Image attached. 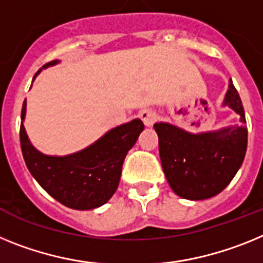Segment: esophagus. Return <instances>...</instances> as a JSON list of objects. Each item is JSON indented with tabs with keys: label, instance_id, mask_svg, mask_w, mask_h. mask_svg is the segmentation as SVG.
I'll use <instances>...</instances> for the list:
<instances>
[{
	"label": "esophagus",
	"instance_id": "34e87169",
	"mask_svg": "<svg viewBox=\"0 0 263 263\" xmlns=\"http://www.w3.org/2000/svg\"><path fill=\"white\" fill-rule=\"evenodd\" d=\"M140 118L144 122L145 125H152L155 123V120L157 119V115L155 112V109L144 108L140 111Z\"/></svg>",
	"mask_w": 263,
	"mask_h": 263
}]
</instances>
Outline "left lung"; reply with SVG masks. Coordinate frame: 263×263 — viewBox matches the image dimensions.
I'll list each match as a JSON object with an SVG mask.
<instances>
[{"label":"left lung","mask_w":263,"mask_h":263,"mask_svg":"<svg viewBox=\"0 0 263 263\" xmlns=\"http://www.w3.org/2000/svg\"><path fill=\"white\" fill-rule=\"evenodd\" d=\"M225 104L241 116L242 125L193 135L166 123H156L161 165L176 195L188 200L213 197L229 185L242 165L248 128L241 98L229 84Z\"/></svg>","instance_id":"obj_1"}]
</instances>
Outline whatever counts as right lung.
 <instances>
[{"label": "right lung", "instance_id": "add662e5", "mask_svg": "<svg viewBox=\"0 0 263 263\" xmlns=\"http://www.w3.org/2000/svg\"><path fill=\"white\" fill-rule=\"evenodd\" d=\"M57 63H46L42 68ZM40 68L38 72L42 70ZM36 72V74H38ZM26 100L22 104L25 118ZM144 124L140 119L107 132L86 149L65 157L46 156L30 144L21 123L20 140L27 170L50 196L65 206L87 211L106 204L118 189L122 166Z\"/></svg>", "mask_w": 263, "mask_h": 263}]
</instances>
